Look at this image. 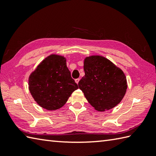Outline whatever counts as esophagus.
Returning <instances> with one entry per match:
<instances>
[{
	"mask_svg": "<svg viewBox=\"0 0 156 156\" xmlns=\"http://www.w3.org/2000/svg\"><path fill=\"white\" fill-rule=\"evenodd\" d=\"M75 81H76V82L77 84H78V82H79V81H80V78H77V79H76L75 80Z\"/></svg>",
	"mask_w": 156,
	"mask_h": 156,
	"instance_id": "1",
	"label": "esophagus"
}]
</instances>
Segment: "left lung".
Segmentation results:
<instances>
[{"label":"left lung","instance_id":"left-lung-1","mask_svg":"<svg viewBox=\"0 0 156 156\" xmlns=\"http://www.w3.org/2000/svg\"><path fill=\"white\" fill-rule=\"evenodd\" d=\"M84 70L78 87L95 110L104 112L120 103L127 89L120 68L104 56L93 55L84 58Z\"/></svg>","mask_w":156,"mask_h":156}]
</instances>
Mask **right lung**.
<instances>
[{"label": "right lung", "instance_id": "1", "mask_svg": "<svg viewBox=\"0 0 156 156\" xmlns=\"http://www.w3.org/2000/svg\"><path fill=\"white\" fill-rule=\"evenodd\" d=\"M29 90L43 108L55 111L64 106L78 87L71 77L64 56L52 54L29 76Z\"/></svg>", "mask_w": 156, "mask_h": 156}]
</instances>
